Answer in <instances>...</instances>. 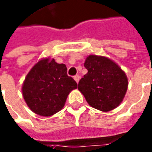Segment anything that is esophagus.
<instances>
[{
  "label": "esophagus",
  "instance_id": "1",
  "mask_svg": "<svg viewBox=\"0 0 152 152\" xmlns=\"http://www.w3.org/2000/svg\"><path fill=\"white\" fill-rule=\"evenodd\" d=\"M74 80H76V82L78 83V82H79V80H80V76H79V75H76V76H74Z\"/></svg>",
  "mask_w": 152,
  "mask_h": 152
}]
</instances>
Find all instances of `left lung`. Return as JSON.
<instances>
[{"label":"left lung","mask_w":152,"mask_h":152,"mask_svg":"<svg viewBox=\"0 0 152 152\" xmlns=\"http://www.w3.org/2000/svg\"><path fill=\"white\" fill-rule=\"evenodd\" d=\"M84 66L88 72L79 81L78 90L90 106L102 111L119 106L128 87L121 68L109 58L96 55L86 57Z\"/></svg>","instance_id":"left-lung-1"}]
</instances>
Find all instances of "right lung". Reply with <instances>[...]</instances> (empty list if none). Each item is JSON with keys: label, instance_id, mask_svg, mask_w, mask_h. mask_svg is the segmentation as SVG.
Masks as SVG:
<instances>
[{"label": "right lung", "instance_id": "1", "mask_svg": "<svg viewBox=\"0 0 152 152\" xmlns=\"http://www.w3.org/2000/svg\"><path fill=\"white\" fill-rule=\"evenodd\" d=\"M76 88L77 83L67 76L65 64L46 58L39 61L26 75L22 94L34 113L50 116L62 109L69 93Z\"/></svg>", "mask_w": 152, "mask_h": 152}]
</instances>
